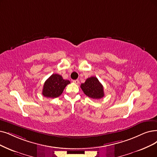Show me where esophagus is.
I'll return each instance as SVG.
<instances>
[{
  "label": "esophagus",
  "instance_id": "34e87169",
  "mask_svg": "<svg viewBox=\"0 0 157 157\" xmlns=\"http://www.w3.org/2000/svg\"><path fill=\"white\" fill-rule=\"evenodd\" d=\"M73 82L75 83V84H79V80H74Z\"/></svg>",
  "mask_w": 157,
  "mask_h": 157
}]
</instances>
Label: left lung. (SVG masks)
Instances as JSON below:
<instances>
[{"mask_svg":"<svg viewBox=\"0 0 157 157\" xmlns=\"http://www.w3.org/2000/svg\"><path fill=\"white\" fill-rule=\"evenodd\" d=\"M80 87L85 95L91 98L100 99L104 96L103 86L95 77L87 78L84 83L81 84Z\"/></svg>","mask_w":157,"mask_h":157,"instance_id":"obj_1","label":"left lung"}]
</instances>
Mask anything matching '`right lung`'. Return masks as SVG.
<instances>
[{
    "label": "right lung",
    "instance_id": "obj_1",
    "mask_svg": "<svg viewBox=\"0 0 157 157\" xmlns=\"http://www.w3.org/2000/svg\"><path fill=\"white\" fill-rule=\"evenodd\" d=\"M70 83V80L63 79L61 75L53 74L44 82L42 95L47 98H57L61 95L66 86Z\"/></svg>",
    "mask_w": 157,
    "mask_h": 157
}]
</instances>
